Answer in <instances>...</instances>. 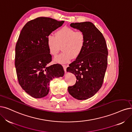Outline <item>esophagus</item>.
<instances>
[{
	"instance_id": "1",
	"label": "esophagus",
	"mask_w": 132,
	"mask_h": 132,
	"mask_svg": "<svg viewBox=\"0 0 132 132\" xmlns=\"http://www.w3.org/2000/svg\"><path fill=\"white\" fill-rule=\"evenodd\" d=\"M63 69H64V70L65 72H66V70H67V65H63Z\"/></svg>"
}]
</instances>
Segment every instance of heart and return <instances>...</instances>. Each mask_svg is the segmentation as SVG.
I'll return each mask as SVG.
<instances>
[{
  "label": "heart",
  "mask_w": 132,
  "mask_h": 132,
  "mask_svg": "<svg viewBox=\"0 0 132 132\" xmlns=\"http://www.w3.org/2000/svg\"><path fill=\"white\" fill-rule=\"evenodd\" d=\"M47 45L50 54L56 56L60 50V46L64 44L60 55L54 58L55 62L64 64L81 55L86 43V36L82 31L64 26L58 30L56 36L50 35L47 37Z\"/></svg>",
  "instance_id": "heart-1"
}]
</instances>
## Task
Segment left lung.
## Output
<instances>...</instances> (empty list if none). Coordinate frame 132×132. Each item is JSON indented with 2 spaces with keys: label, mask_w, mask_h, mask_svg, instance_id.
<instances>
[{
  "label": "left lung",
  "mask_w": 132,
  "mask_h": 132,
  "mask_svg": "<svg viewBox=\"0 0 132 132\" xmlns=\"http://www.w3.org/2000/svg\"><path fill=\"white\" fill-rule=\"evenodd\" d=\"M86 36L83 50L67 71L77 78L75 85L69 87L68 92L76 99L84 100L94 96L101 88L107 67L108 49L102 33L90 22L70 24Z\"/></svg>",
  "instance_id": "1"
}]
</instances>
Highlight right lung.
I'll return each instance as SVG.
<instances>
[{
	"mask_svg": "<svg viewBox=\"0 0 132 132\" xmlns=\"http://www.w3.org/2000/svg\"><path fill=\"white\" fill-rule=\"evenodd\" d=\"M64 21L38 17L23 28L15 45V67L18 82L23 90L34 98L48 94L50 82L63 77L64 71L59 64L50 66L51 61L47 37Z\"/></svg>",
	"mask_w": 132,
	"mask_h": 132,
	"instance_id": "right-lung-1",
	"label": "right lung"
}]
</instances>
